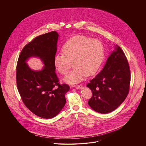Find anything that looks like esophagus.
<instances>
[{"label": "esophagus", "mask_w": 146, "mask_h": 146, "mask_svg": "<svg viewBox=\"0 0 146 146\" xmlns=\"http://www.w3.org/2000/svg\"><path fill=\"white\" fill-rule=\"evenodd\" d=\"M75 87L76 88V89H80L83 88V86L82 85L80 84V85H76V86H75Z\"/></svg>", "instance_id": "obj_1"}]
</instances>
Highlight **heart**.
<instances>
[{
	"label": "heart",
	"mask_w": 146,
	"mask_h": 146,
	"mask_svg": "<svg viewBox=\"0 0 146 146\" xmlns=\"http://www.w3.org/2000/svg\"><path fill=\"white\" fill-rule=\"evenodd\" d=\"M63 54H56L54 63L63 75L67 74L73 63L74 68L64 78V81L74 84L85 76L94 75L100 68L104 57L103 44L97 39L85 35H76L66 42L62 47Z\"/></svg>",
	"instance_id": "obj_1"
}]
</instances>
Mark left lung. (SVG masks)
<instances>
[{"label": "left lung", "mask_w": 146, "mask_h": 146, "mask_svg": "<svg viewBox=\"0 0 146 146\" xmlns=\"http://www.w3.org/2000/svg\"><path fill=\"white\" fill-rule=\"evenodd\" d=\"M130 80V70L127 58L117 44L103 70L86 85L92 94L88 104L100 113L113 111L127 97Z\"/></svg>", "instance_id": "8db88e82"}]
</instances>
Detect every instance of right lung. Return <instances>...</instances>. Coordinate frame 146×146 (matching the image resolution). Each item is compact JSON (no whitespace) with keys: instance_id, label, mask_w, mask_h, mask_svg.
I'll return each instance as SVG.
<instances>
[{"instance_id":"1","label":"right lung","mask_w":146,"mask_h":146,"mask_svg":"<svg viewBox=\"0 0 146 146\" xmlns=\"http://www.w3.org/2000/svg\"><path fill=\"white\" fill-rule=\"evenodd\" d=\"M58 36L52 31L35 37L22 50L16 67V84L22 101L30 111L45 119L54 118L61 111L70 90L68 85L58 83L55 72ZM32 56L41 58L45 64L42 71L29 68L25 61Z\"/></svg>"}]
</instances>
